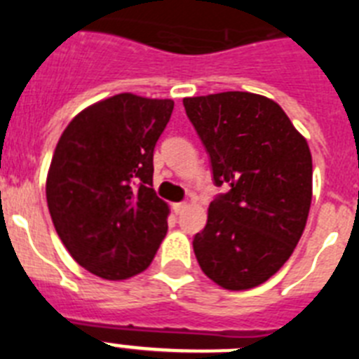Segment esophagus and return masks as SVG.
Masks as SVG:
<instances>
[{
	"label": "esophagus",
	"mask_w": 359,
	"mask_h": 359,
	"mask_svg": "<svg viewBox=\"0 0 359 359\" xmlns=\"http://www.w3.org/2000/svg\"><path fill=\"white\" fill-rule=\"evenodd\" d=\"M185 208H187V203H174V205H172L174 214H182V212L185 210Z\"/></svg>",
	"instance_id": "34e87169"
}]
</instances>
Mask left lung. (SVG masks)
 <instances>
[{
	"instance_id": "obj_1",
	"label": "left lung",
	"mask_w": 359,
	"mask_h": 359,
	"mask_svg": "<svg viewBox=\"0 0 359 359\" xmlns=\"http://www.w3.org/2000/svg\"><path fill=\"white\" fill-rule=\"evenodd\" d=\"M183 106L210 158L214 185L226 189L194 236L196 259L224 290L259 286L290 259L306 228L309 145L262 95L224 91L183 98Z\"/></svg>"
}]
</instances>
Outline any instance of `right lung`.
<instances>
[{"label": "right lung", "instance_id": "right-lung-1", "mask_svg": "<svg viewBox=\"0 0 359 359\" xmlns=\"http://www.w3.org/2000/svg\"><path fill=\"white\" fill-rule=\"evenodd\" d=\"M174 102L120 93L79 113L62 133L46 180L53 226L69 255L106 280L151 264L169 207L152 189V156Z\"/></svg>", "mask_w": 359, "mask_h": 359}]
</instances>
